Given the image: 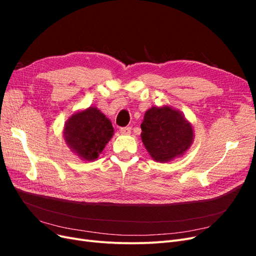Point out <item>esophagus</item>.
<instances>
[{
  "instance_id": "1",
  "label": "esophagus",
  "mask_w": 256,
  "mask_h": 256,
  "mask_svg": "<svg viewBox=\"0 0 256 256\" xmlns=\"http://www.w3.org/2000/svg\"><path fill=\"white\" fill-rule=\"evenodd\" d=\"M120 134H124V136H129L131 134V128L130 127H124V128H120Z\"/></svg>"
}]
</instances>
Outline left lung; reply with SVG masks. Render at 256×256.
Here are the masks:
<instances>
[{"label": "left lung", "mask_w": 256, "mask_h": 256, "mask_svg": "<svg viewBox=\"0 0 256 256\" xmlns=\"http://www.w3.org/2000/svg\"><path fill=\"white\" fill-rule=\"evenodd\" d=\"M141 138L150 156L166 164L180 158L194 140V129L184 115L173 106H152L141 124Z\"/></svg>", "instance_id": "8db88e82"}]
</instances>
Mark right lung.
Wrapping results in <instances>:
<instances>
[{"label":"right lung","instance_id":"obj_1","mask_svg":"<svg viewBox=\"0 0 256 256\" xmlns=\"http://www.w3.org/2000/svg\"><path fill=\"white\" fill-rule=\"evenodd\" d=\"M113 134L111 120L96 106L72 114L63 130L64 141L70 150L88 162L98 159Z\"/></svg>","mask_w":256,"mask_h":256}]
</instances>
